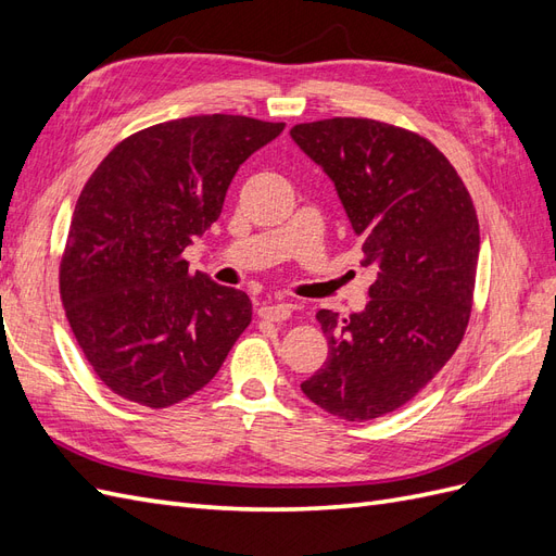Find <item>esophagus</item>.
<instances>
[{
    "mask_svg": "<svg viewBox=\"0 0 556 556\" xmlns=\"http://www.w3.org/2000/svg\"><path fill=\"white\" fill-rule=\"evenodd\" d=\"M257 313L266 323H285L292 315V308L288 304H274V301H268Z\"/></svg>",
    "mask_w": 556,
    "mask_h": 556,
    "instance_id": "1",
    "label": "esophagus"
}]
</instances>
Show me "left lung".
Listing matches in <instances>:
<instances>
[{
	"label": "left lung",
	"mask_w": 556,
	"mask_h": 556,
	"mask_svg": "<svg viewBox=\"0 0 556 556\" xmlns=\"http://www.w3.org/2000/svg\"><path fill=\"white\" fill-rule=\"evenodd\" d=\"M333 180L362 266L376 282L364 313L317 311L329 357L304 394L366 422L406 406L457 352L473 308L480 227L473 199L429 139L371 117H329L290 129Z\"/></svg>",
	"instance_id": "8db88e82"
}]
</instances>
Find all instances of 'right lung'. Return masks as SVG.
I'll return each mask as SVG.
<instances>
[{"label":"right lung","mask_w":556,"mask_h":556,"mask_svg":"<svg viewBox=\"0 0 556 556\" xmlns=\"http://www.w3.org/2000/svg\"><path fill=\"white\" fill-rule=\"evenodd\" d=\"M285 123L192 115L123 139L76 201L60 296L109 390L148 408L192 396L252 319L245 292L190 274L182 252L220 217L239 166Z\"/></svg>","instance_id":"obj_1"}]
</instances>
